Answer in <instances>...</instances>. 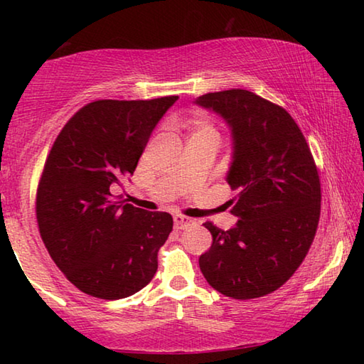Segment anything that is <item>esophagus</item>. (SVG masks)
<instances>
[{"instance_id": "34e87169", "label": "esophagus", "mask_w": 364, "mask_h": 364, "mask_svg": "<svg viewBox=\"0 0 364 364\" xmlns=\"http://www.w3.org/2000/svg\"><path fill=\"white\" fill-rule=\"evenodd\" d=\"M173 221H175L176 230H184V228L193 223V220L188 218V217H183V215H176V217L173 218Z\"/></svg>"}]
</instances>
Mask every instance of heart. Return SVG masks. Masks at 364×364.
I'll use <instances>...</instances> for the list:
<instances>
[{
	"label": "heart",
	"mask_w": 364,
	"mask_h": 364,
	"mask_svg": "<svg viewBox=\"0 0 364 364\" xmlns=\"http://www.w3.org/2000/svg\"><path fill=\"white\" fill-rule=\"evenodd\" d=\"M186 127L191 133V136H200V134H218L212 120H208L205 117H200V115L189 117L186 120Z\"/></svg>",
	"instance_id": "1"
}]
</instances>
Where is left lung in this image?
I'll return each mask as SVG.
<instances>
[{
    "label": "left lung",
    "mask_w": 364,
    "mask_h": 364,
    "mask_svg": "<svg viewBox=\"0 0 364 364\" xmlns=\"http://www.w3.org/2000/svg\"><path fill=\"white\" fill-rule=\"evenodd\" d=\"M196 102L232 128L228 183L239 191L228 202L236 226L204 223L213 244L199 257L200 271L226 297H263L292 278L315 239L321 213L315 159L291 114L252 91L207 93Z\"/></svg>",
    "instance_id": "8db88e82"
}]
</instances>
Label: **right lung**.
Listing matches in <instances>:
<instances>
[{"label":"right lung","instance_id":"obj_1","mask_svg":"<svg viewBox=\"0 0 364 364\" xmlns=\"http://www.w3.org/2000/svg\"><path fill=\"white\" fill-rule=\"evenodd\" d=\"M176 100L88 102L48 154L35 202L40 236L65 278L91 297L125 299L156 274L173 218L123 204L112 189L133 175L154 127Z\"/></svg>","mask_w":364,"mask_h":364}]
</instances>
